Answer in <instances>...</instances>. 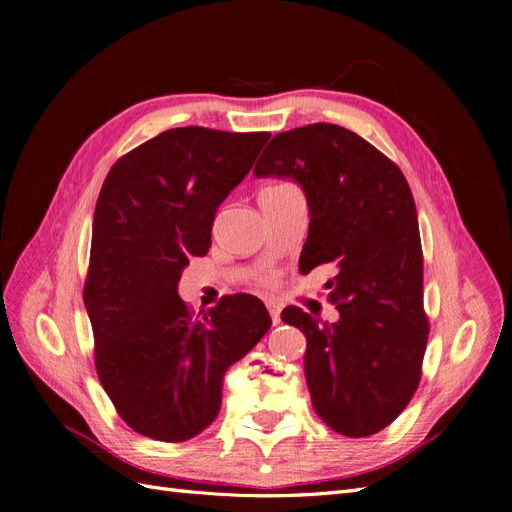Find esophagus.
I'll return each mask as SVG.
<instances>
[{
  "mask_svg": "<svg viewBox=\"0 0 512 512\" xmlns=\"http://www.w3.org/2000/svg\"><path fill=\"white\" fill-rule=\"evenodd\" d=\"M267 309H269V314H271V320H273V324H280V322H282V318H280V312H282L280 303H275V301H267Z\"/></svg>",
  "mask_w": 512,
  "mask_h": 512,
  "instance_id": "34e87169",
  "label": "esophagus"
}]
</instances>
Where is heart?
Wrapping results in <instances>:
<instances>
[{"label":"heart","mask_w":512,"mask_h":512,"mask_svg":"<svg viewBox=\"0 0 512 512\" xmlns=\"http://www.w3.org/2000/svg\"><path fill=\"white\" fill-rule=\"evenodd\" d=\"M282 185H284V183H282Z\"/></svg>","instance_id":"b5f03b06"}]
</instances>
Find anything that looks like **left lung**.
<instances>
[{
  "instance_id": "obj_1",
  "label": "left lung",
  "mask_w": 512,
  "mask_h": 512,
  "mask_svg": "<svg viewBox=\"0 0 512 512\" xmlns=\"http://www.w3.org/2000/svg\"><path fill=\"white\" fill-rule=\"evenodd\" d=\"M254 175L292 179L305 192L309 232L299 271L337 269L327 284L337 322L294 305L282 312L307 339L314 410L342 436L378 433L410 404L429 333L410 185L384 153L333 123L275 134Z\"/></svg>"
}]
</instances>
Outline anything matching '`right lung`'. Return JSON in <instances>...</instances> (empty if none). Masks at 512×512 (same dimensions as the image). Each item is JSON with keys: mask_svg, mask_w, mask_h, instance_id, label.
Here are the masks:
<instances>
[{"mask_svg": "<svg viewBox=\"0 0 512 512\" xmlns=\"http://www.w3.org/2000/svg\"><path fill=\"white\" fill-rule=\"evenodd\" d=\"M269 136L173 128L119 158L104 179L83 301L98 378L141 436L185 442L207 429L228 367L271 327L252 294L224 297L200 318L177 294L190 258L209 252L215 211Z\"/></svg>", "mask_w": 512, "mask_h": 512, "instance_id": "obj_1", "label": "right lung"}]
</instances>
